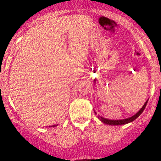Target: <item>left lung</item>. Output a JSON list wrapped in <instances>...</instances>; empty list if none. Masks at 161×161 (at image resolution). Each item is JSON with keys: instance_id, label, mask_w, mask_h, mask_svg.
I'll list each match as a JSON object with an SVG mask.
<instances>
[{"instance_id": "8db88e82", "label": "left lung", "mask_w": 161, "mask_h": 161, "mask_svg": "<svg viewBox=\"0 0 161 161\" xmlns=\"http://www.w3.org/2000/svg\"><path fill=\"white\" fill-rule=\"evenodd\" d=\"M147 101L146 102H145V104L143 105V107L140 109V110H139V112H138L136 114H135L134 116H132V117L129 118V119H121V120H110V119H104V118L101 117L99 118L100 119V120L102 121V123H106V124H108V125H112V126H116V125H123V124H126V123H130V122H132V121H134L135 119H137L138 117H139V115L141 114L142 113H143V109H145V107H146V105H147Z\"/></svg>"}]
</instances>
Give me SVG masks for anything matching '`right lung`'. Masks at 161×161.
I'll return each mask as SVG.
<instances>
[{"instance_id":"1","label":"right lung","mask_w":161,"mask_h":161,"mask_svg":"<svg viewBox=\"0 0 161 161\" xmlns=\"http://www.w3.org/2000/svg\"><path fill=\"white\" fill-rule=\"evenodd\" d=\"M53 126V127H55V126H56V125H53V126Z\"/></svg>"}]
</instances>
